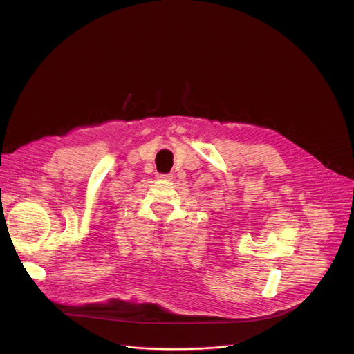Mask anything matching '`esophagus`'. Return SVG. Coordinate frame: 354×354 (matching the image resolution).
Listing matches in <instances>:
<instances>
[{"label":"esophagus","instance_id":"obj_1","mask_svg":"<svg viewBox=\"0 0 354 354\" xmlns=\"http://www.w3.org/2000/svg\"><path fill=\"white\" fill-rule=\"evenodd\" d=\"M158 178L163 179V180H171L174 176L171 174H166V175L165 174H158Z\"/></svg>","mask_w":354,"mask_h":354}]
</instances>
